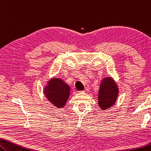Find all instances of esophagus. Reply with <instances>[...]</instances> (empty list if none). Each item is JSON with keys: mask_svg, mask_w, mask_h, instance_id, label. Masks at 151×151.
Listing matches in <instances>:
<instances>
[{"mask_svg": "<svg viewBox=\"0 0 151 151\" xmlns=\"http://www.w3.org/2000/svg\"><path fill=\"white\" fill-rule=\"evenodd\" d=\"M90 90V88H88V87H86V88H85V89L83 90V92H88V91Z\"/></svg>", "mask_w": 151, "mask_h": 151, "instance_id": "1", "label": "esophagus"}]
</instances>
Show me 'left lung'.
Here are the masks:
<instances>
[{
  "label": "left lung",
  "instance_id": "1",
  "mask_svg": "<svg viewBox=\"0 0 151 151\" xmlns=\"http://www.w3.org/2000/svg\"><path fill=\"white\" fill-rule=\"evenodd\" d=\"M119 95L118 85L111 77H105L100 83L98 92V105L105 110L114 105Z\"/></svg>",
  "mask_w": 151,
  "mask_h": 151
}]
</instances>
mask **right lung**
I'll list each match as a JSON object with an SVG mask.
<instances>
[{
    "label": "right lung",
    "instance_id": "1",
    "mask_svg": "<svg viewBox=\"0 0 151 151\" xmlns=\"http://www.w3.org/2000/svg\"><path fill=\"white\" fill-rule=\"evenodd\" d=\"M70 87L62 79L53 78L47 81L43 90L45 96L51 104L61 109L65 107L68 100Z\"/></svg>",
    "mask_w": 151,
    "mask_h": 151
}]
</instances>
